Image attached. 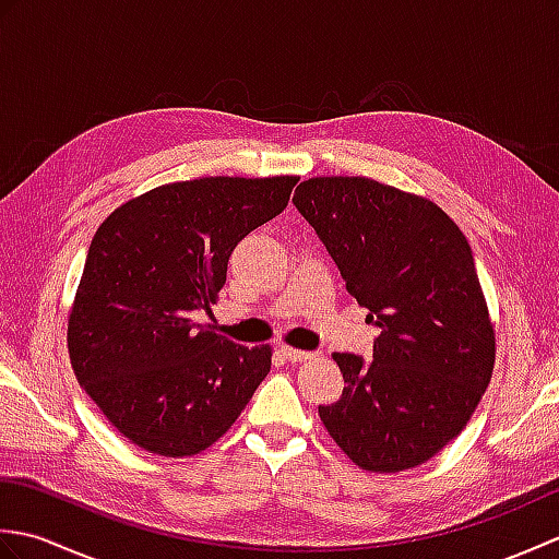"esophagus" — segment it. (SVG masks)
<instances>
[{
	"instance_id": "esophagus-1",
	"label": "esophagus",
	"mask_w": 559,
	"mask_h": 559,
	"mask_svg": "<svg viewBox=\"0 0 559 559\" xmlns=\"http://www.w3.org/2000/svg\"><path fill=\"white\" fill-rule=\"evenodd\" d=\"M281 353L286 355L290 362H302V360H312L314 358L312 350H300V348H290V346H281Z\"/></svg>"
}]
</instances>
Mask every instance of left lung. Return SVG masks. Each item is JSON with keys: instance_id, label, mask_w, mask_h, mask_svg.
<instances>
[{"instance_id": "8db88e82", "label": "left lung", "mask_w": 559, "mask_h": 559, "mask_svg": "<svg viewBox=\"0 0 559 559\" xmlns=\"http://www.w3.org/2000/svg\"><path fill=\"white\" fill-rule=\"evenodd\" d=\"M293 204L382 329L372 362L334 353L346 386L319 418L365 471L420 466L466 427L492 377L471 245L430 199L367 177H312Z\"/></svg>"}]
</instances>
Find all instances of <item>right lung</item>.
<instances>
[{"label":"right lung","instance_id":"add662e5","mask_svg":"<svg viewBox=\"0 0 559 559\" xmlns=\"http://www.w3.org/2000/svg\"><path fill=\"white\" fill-rule=\"evenodd\" d=\"M298 177H201L151 189L93 235L69 314L79 384L129 442L192 456L230 430L271 370V348H247L199 326L237 242L288 206Z\"/></svg>","mask_w":559,"mask_h":559}]
</instances>
